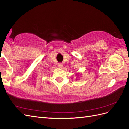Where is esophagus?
<instances>
[{"mask_svg": "<svg viewBox=\"0 0 129 129\" xmlns=\"http://www.w3.org/2000/svg\"><path fill=\"white\" fill-rule=\"evenodd\" d=\"M58 67H59L60 68H62V67H63V63H58Z\"/></svg>", "mask_w": 129, "mask_h": 129, "instance_id": "1", "label": "esophagus"}]
</instances>
